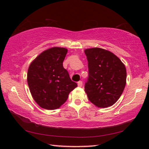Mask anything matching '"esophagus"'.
Instances as JSON below:
<instances>
[{"instance_id":"1","label":"esophagus","mask_w":149,"mask_h":149,"mask_svg":"<svg viewBox=\"0 0 149 149\" xmlns=\"http://www.w3.org/2000/svg\"><path fill=\"white\" fill-rule=\"evenodd\" d=\"M77 85H78V87H81L83 85V82L81 81H78L77 82Z\"/></svg>"}]
</instances>
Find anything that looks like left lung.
I'll return each mask as SVG.
<instances>
[{
    "mask_svg": "<svg viewBox=\"0 0 149 149\" xmlns=\"http://www.w3.org/2000/svg\"><path fill=\"white\" fill-rule=\"evenodd\" d=\"M89 75L85 91L93 104L99 108L110 107L119 99L126 84V69L112 52L100 48L85 50Z\"/></svg>",
    "mask_w": 149,
    "mask_h": 149,
    "instance_id": "left-lung-1",
    "label": "left lung"
}]
</instances>
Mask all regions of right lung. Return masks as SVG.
Masks as SVG:
<instances>
[{
	"mask_svg": "<svg viewBox=\"0 0 149 149\" xmlns=\"http://www.w3.org/2000/svg\"><path fill=\"white\" fill-rule=\"evenodd\" d=\"M65 48L45 50L30 64L27 84L35 101L47 110H54L66 101L69 93L77 86L63 67L67 54Z\"/></svg>",
	"mask_w": 149,
	"mask_h": 149,
	"instance_id": "add662e5",
	"label": "right lung"
}]
</instances>
